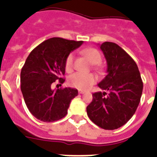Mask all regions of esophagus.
<instances>
[{"label":"esophagus","mask_w":157,"mask_h":157,"mask_svg":"<svg viewBox=\"0 0 157 157\" xmlns=\"http://www.w3.org/2000/svg\"><path fill=\"white\" fill-rule=\"evenodd\" d=\"M78 92H79V94H82L86 93V90H79Z\"/></svg>","instance_id":"esophagus-1"}]
</instances>
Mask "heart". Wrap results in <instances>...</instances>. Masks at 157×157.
<instances>
[{"instance_id": "b5f03b06", "label": "heart", "mask_w": 157, "mask_h": 157, "mask_svg": "<svg viewBox=\"0 0 157 157\" xmlns=\"http://www.w3.org/2000/svg\"><path fill=\"white\" fill-rule=\"evenodd\" d=\"M82 54L92 64L99 63L102 60V56L100 53L98 52L94 48H88L82 51ZM74 55L73 54H70L67 57L65 60V70L67 71H71L73 68ZM97 81L96 77L92 73H81V72H75L71 74L68 77V83L71 87L79 89V90H85L92 86Z\"/></svg>"}]
</instances>
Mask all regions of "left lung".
<instances>
[{"label":"left lung","mask_w":157,"mask_h":157,"mask_svg":"<svg viewBox=\"0 0 157 157\" xmlns=\"http://www.w3.org/2000/svg\"><path fill=\"white\" fill-rule=\"evenodd\" d=\"M107 60V76L98 87L107 92L94 93L86 107L89 118L104 129H116L131 118L139 106L144 84L134 60L113 42L100 45Z\"/></svg>","instance_id":"8db88e82"}]
</instances>
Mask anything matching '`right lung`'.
I'll return each mask as SVG.
<instances>
[{
	"mask_svg": "<svg viewBox=\"0 0 157 157\" xmlns=\"http://www.w3.org/2000/svg\"><path fill=\"white\" fill-rule=\"evenodd\" d=\"M83 41L53 37L37 45L28 55L21 70V91L29 112L44 122L63 118L71 101L78 94L76 89L52 90L53 84L65 81V60Z\"/></svg>",
	"mask_w": 157,
	"mask_h": 157,
	"instance_id": "right-lung-1",
	"label": "right lung"
}]
</instances>
